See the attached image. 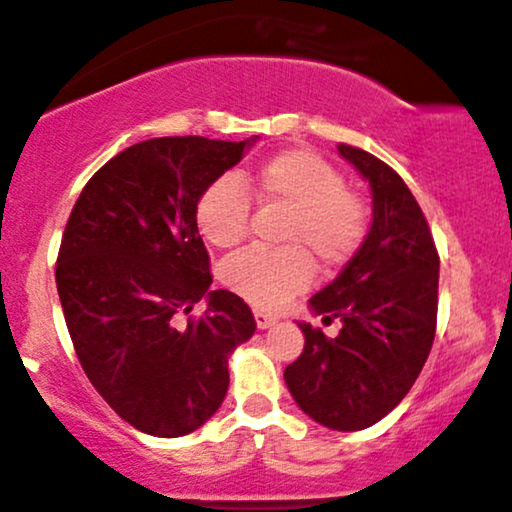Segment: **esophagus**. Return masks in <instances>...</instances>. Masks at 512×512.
Listing matches in <instances>:
<instances>
[{"mask_svg": "<svg viewBox=\"0 0 512 512\" xmlns=\"http://www.w3.org/2000/svg\"><path fill=\"white\" fill-rule=\"evenodd\" d=\"M255 322H257V327H260V330H267V327L274 325L276 317L264 313V310H255Z\"/></svg>", "mask_w": 512, "mask_h": 512, "instance_id": "1", "label": "esophagus"}]
</instances>
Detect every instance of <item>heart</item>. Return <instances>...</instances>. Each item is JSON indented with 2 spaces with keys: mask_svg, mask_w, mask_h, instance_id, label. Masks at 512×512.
I'll use <instances>...</instances> for the list:
<instances>
[{
  "mask_svg": "<svg viewBox=\"0 0 512 512\" xmlns=\"http://www.w3.org/2000/svg\"><path fill=\"white\" fill-rule=\"evenodd\" d=\"M252 195L264 207L289 209L284 250L250 248L223 262L221 281L257 308H279L322 272L344 267L368 233V207L346 190L344 175L313 151L293 149L269 158L252 175ZM252 199L238 182L216 180L197 202V228L214 248H236L250 231Z\"/></svg>",
  "mask_w": 512,
  "mask_h": 512,
  "instance_id": "heart-1",
  "label": "heart"
}]
</instances>
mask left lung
Masks as SVG:
<instances>
[{
    "label": "left lung",
    "instance_id": "obj_1",
    "mask_svg": "<svg viewBox=\"0 0 512 512\" xmlns=\"http://www.w3.org/2000/svg\"><path fill=\"white\" fill-rule=\"evenodd\" d=\"M339 154L368 180L373 223L337 279L310 298V308L337 337L298 322L303 354L286 366L289 392L310 419L332 431L378 424L419 378L438 315V250L407 182L356 146Z\"/></svg>",
    "mask_w": 512,
    "mask_h": 512
}]
</instances>
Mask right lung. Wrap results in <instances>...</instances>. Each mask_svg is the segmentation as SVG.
Masks as SVG:
<instances>
[{
    "instance_id": "1",
    "label": "right lung",
    "mask_w": 512,
    "mask_h": 512,
    "mask_svg": "<svg viewBox=\"0 0 512 512\" xmlns=\"http://www.w3.org/2000/svg\"><path fill=\"white\" fill-rule=\"evenodd\" d=\"M255 144L146 139L110 158L76 199L57 293L81 368L129 426L156 438L207 424L228 392V356L255 334L231 291H209L197 202ZM208 310L179 320L199 301Z\"/></svg>"
}]
</instances>
